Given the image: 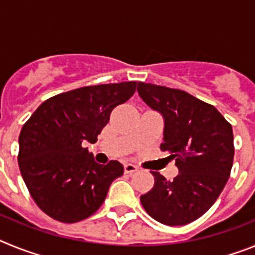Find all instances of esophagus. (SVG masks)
Segmentation results:
<instances>
[{
    "instance_id": "esophagus-1",
    "label": "esophagus",
    "mask_w": 255,
    "mask_h": 255,
    "mask_svg": "<svg viewBox=\"0 0 255 255\" xmlns=\"http://www.w3.org/2000/svg\"><path fill=\"white\" fill-rule=\"evenodd\" d=\"M124 170H125V173H128V175H132V173L139 170V167L132 163H125L124 164Z\"/></svg>"
}]
</instances>
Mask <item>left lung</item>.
Segmentation results:
<instances>
[{
	"label": "left lung",
	"instance_id": "1",
	"mask_svg": "<svg viewBox=\"0 0 255 255\" xmlns=\"http://www.w3.org/2000/svg\"><path fill=\"white\" fill-rule=\"evenodd\" d=\"M138 93L163 116L161 150L170 153L179 168L172 181L159 172L141 206L155 221L182 226L203 216L220 197L234 162L231 124L212 105L180 89L138 83Z\"/></svg>",
	"mask_w": 255,
	"mask_h": 255
}]
</instances>
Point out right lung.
Here are the masks:
<instances>
[{"label":"right lung","mask_w":255,"mask_h":255,"mask_svg":"<svg viewBox=\"0 0 255 255\" xmlns=\"http://www.w3.org/2000/svg\"><path fill=\"white\" fill-rule=\"evenodd\" d=\"M135 89L136 82L78 88L44 101L24 124L20 172L35 204L49 217L74 224L102 206L124 166L97 163L84 144L96 143L112 110Z\"/></svg>","instance_id":"add662e5"}]
</instances>
